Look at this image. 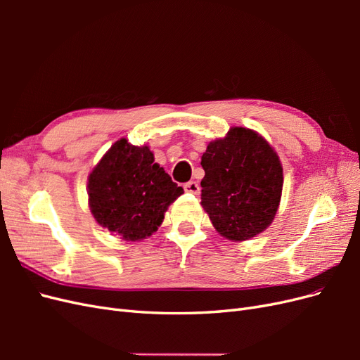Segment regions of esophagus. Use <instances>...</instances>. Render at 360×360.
<instances>
[{
  "label": "esophagus",
  "instance_id": "obj_1",
  "mask_svg": "<svg viewBox=\"0 0 360 360\" xmlns=\"http://www.w3.org/2000/svg\"><path fill=\"white\" fill-rule=\"evenodd\" d=\"M184 191L189 192V193H193V195H198L200 193V184L197 181H188L184 183Z\"/></svg>",
  "mask_w": 360,
  "mask_h": 360
}]
</instances>
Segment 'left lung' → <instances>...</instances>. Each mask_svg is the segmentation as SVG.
<instances>
[{
	"instance_id": "8db88e82",
	"label": "left lung",
	"mask_w": 360,
	"mask_h": 360,
	"mask_svg": "<svg viewBox=\"0 0 360 360\" xmlns=\"http://www.w3.org/2000/svg\"><path fill=\"white\" fill-rule=\"evenodd\" d=\"M201 204L217 233L248 240L274 221L282 192L279 158L264 138L234 127L207 146L201 158Z\"/></svg>"
}]
</instances>
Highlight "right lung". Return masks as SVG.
<instances>
[{"mask_svg":"<svg viewBox=\"0 0 360 360\" xmlns=\"http://www.w3.org/2000/svg\"><path fill=\"white\" fill-rule=\"evenodd\" d=\"M183 193L147 146L123 138L110 148L89 177L90 209L103 228L124 240H141L158 230L168 205Z\"/></svg>","mask_w":360,"mask_h":360,"instance_id":"add662e5","label":"right lung"}]
</instances>
